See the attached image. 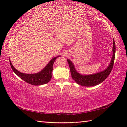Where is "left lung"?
Returning <instances> with one entry per match:
<instances>
[{
	"label": "left lung",
	"instance_id": "1",
	"mask_svg": "<svg viewBox=\"0 0 127 127\" xmlns=\"http://www.w3.org/2000/svg\"><path fill=\"white\" fill-rule=\"evenodd\" d=\"M113 56L107 68L104 70L100 71L98 73L92 74V75H83L77 72L75 68L74 65L72 62L67 59L69 65L70 70L71 74L72 79H73L77 84L81 86H86V87H91V86H94L98 85L100 83L102 82L109 76L111 72L113 66H114L115 57V52H116V46L114 40L113 39Z\"/></svg>",
	"mask_w": 127,
	"mask_h": 127
}]
</instances>
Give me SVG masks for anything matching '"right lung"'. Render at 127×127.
Here are the masks:
<instances>
[{
	"label": "right lung",
	"instance_id": "1",
	"mask_svg": "<svg viewBox=\"0 0 127 127\" xmlns=\"http://www.w3.org/2000/svg\"><path fill=\"white\" fill-rule=\"evenodd\" d=\"M60 57L58 56L56 57L53 58L48 63L47 65L41 71L37 72L36 74H27L22 73L16 70L10 61V65L13 72L22 79L25 82H27L29 84L35 86H39L46 84L51 80L52 78V71L53 70V65L57 58Z\"/></svg>",
	"mask_w": 127,
	"mask_h": 127
}]
</instances>
